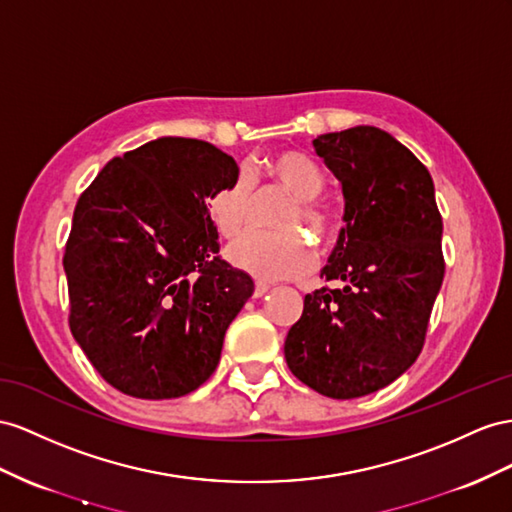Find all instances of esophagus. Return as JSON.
I'll list each match as a JSON object with an SVG mask.
<instances>
[{"label":"esophagus","mask_w":512,"mask_h":512,"mask_svg":"<svg viewBox=\"0 0 512 512\" xmlns=\"http://www.w3.org/2000/svg\"><path fill=\"white\" fill-rule=\"evenodd\" d=\"M268 290H270V285H268V283H264V281H257V283H255V292H253V296H255V298H261V296H264Z\"/></svg>","instance_id":"1"}]
</instances>
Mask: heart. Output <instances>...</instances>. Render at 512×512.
Returning a JSON list of instances; mask_svg holds the SVG:
<instances>
[{"label":"heart","instance_id":"1","mask_svg":"<svg viewBox=\"0 0 512 512\" xmlns=\"http://www.w3.org/2000/svg\"><path fill=\"white\" fill-rule=\"evenodd\" d=\"M326 177L318 162L303 151L281 149L268 155L257 170L235 177L207 196V214L220 238H238L251 218L255 191L277 188L292 199L277 220L283 233H246L229 246L235 266L259 279H294L311 270L313 251L303 235L309 229L318 242H329L337 229V209L320 194Z\"/></svg>","mask_w":512,"mask_h":512}]
</instances>
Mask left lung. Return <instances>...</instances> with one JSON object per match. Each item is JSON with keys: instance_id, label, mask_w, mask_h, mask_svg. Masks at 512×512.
I'll return each mask as SVG.
<instances>
[{"instance_id": "8db88e82", "label": "left lung", "mask_w": 512, "mask_h": 512, "mask_svg": "<svg viewBox=\"0 0 512 512\" xmlns=\"http://www.w3.org/2000/svg\"><path fill=\"white\" fill-rule=\"evenodd\" d=\"M342 181L346 229L326 281L285 337L292 374L322 396H368L411 368L443 283V222L428 168L387 131L359 125L313 140Z\"/></svg>"}]
</instances>
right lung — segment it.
Instances as JSON below:
<instances>
[{
  "instance_id": "1",
  "label": "right lung",
  "mask_w": 512,
  "mask_h": 512,
  "mask_svg": "<svg viewBox=\"0 0 512 512\" xmlns=\"http://www.w3.org/2000/svg\"><path fill=\"white\" fill-rule=\"evenodd\" d=\"M238 177L214 144L157 138L114 157L80 194L64 246L69 329L106 383L179 398L214 374L255 283L218 255L205 199Z\"/></svg>"
}]
</instances>
